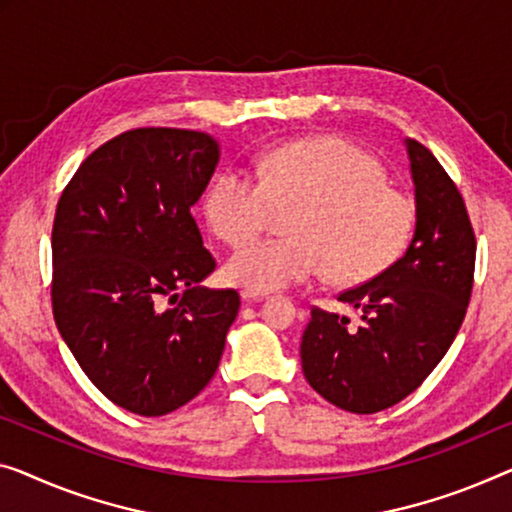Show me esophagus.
Here are the masks:
<instances>
[{
    "mask_svg": "<svg viewBox=\"0 0 512 512\" xmlns=\"http://www.w3.org/2000/svg\"><path fill=\"white\" fill-rule=\"evenodd\" d=\"M262 299H266V294H262V292H250V289H243L241 292V301H246V303H255Z\"/></svg>",
    "mask_w": 512,
    "mask_h": 512,
    "instance_id": "obj_1",
    "label": "esophagus"
}]
</instances>
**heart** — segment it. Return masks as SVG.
<instances>
[{
  "label": "heart",
  "instance_id": "obj_1",
  "mask_svg": "<svg viewBox=\"0 0 512 512\" xmlns=\"http://www.w3.org/2000/svg\"><path fill=\"white\" fill-rule=\"evenodd\" d=\"M276 210L293 211L290 236L234 250L223 269L227 282L266 294L326 269L338 285H358L398 262L414 232V204L388 186L379 160L329 137L273 149L262 179L227 167L204 197L211 230L232 246L254 238Z\"/></svg>",
  "mask_w": 512,
  "mask_h": 512
}]
</instances>
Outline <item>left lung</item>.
<instances>
[{
  "mask_svg": "<svg viewBox=\"0 0 512 512\" xmlns=\"http://www.w3.org/2000/svg\"><path fill=\"white\" fill-rule=\"evenodd\" d=\"M416 227L404 255L338 301L361 326L315 308L301 338L308 384L335 407L377 414L414 393L460 331L474 287L476 236L460 190L421 142L404 137Z\"/></svg>",
  "mask_w": 512,
  "mask_h": 512,
  "instance_id": "obj_1",
  "label": "left lung"
}]
</instances>
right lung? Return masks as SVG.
Instances as JSON below:
<instances>
[{
  "mask_svg": "<svg viewBox=\"0 0 512 512\" xmlns=\"http://www.w3.org/2000/svg\"><path fill=\"white\" fill-rule=\"evenodd\" d=\"M220 160L213 135L135 128L98 147L59 197L52 310L98 391L140 416H165L216 375L239 312L207 289L216 262L190 209Z\"/></svg>",
  "mask_w": 512,
  "mask_h": 512,
  "instance_id": "add662e5",
  "label": "right lung"
}]
</instances>
